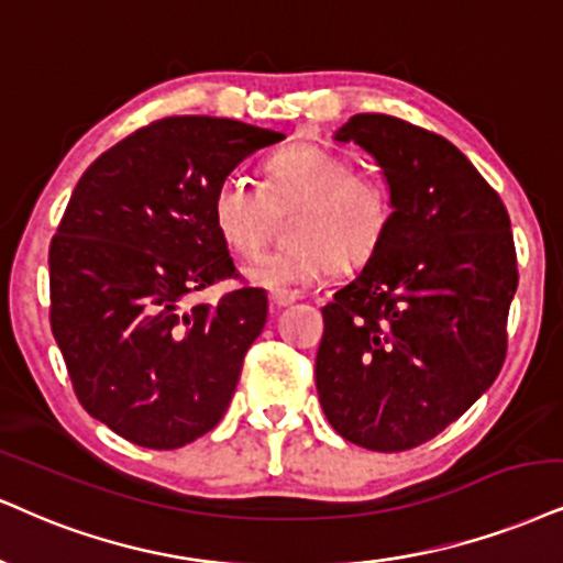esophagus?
<instances>
[{"label": "esophagus", "mask_w": 563, "mask_h": 563, "mask_svg": "<svg viewBox=\"0 0 563 563\" xmlns=\"http://www.w3.org/2000/svg\"><path fill=\"white\" fill-rule=\"evenodd\" d=\"M268 300H271V305H274V308H287V305L300 300V295H297V292H271Z\"/></svg>", "instance_id": "obj_1"}]
</instances>
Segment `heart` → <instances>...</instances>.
<instances>
[{
  "label": "heart",
  "instance_id": "1",
  "mask_svg": "<svg viewBox=\"0 0 563 563\" xmlns=\"http://www.w3.org/2000/svg\"><path fill=\"white\" fill-rule=\"evenodd\" d=\"M274 206L300 203L287 247L271 250L245 266L253 284L300 289L329 282L342 261L371 258L391 221V192L376 175L357 172L350 156L316 143H295L268 158L266 187L242 172L219 179L211 217L219 238L238 255H255L268 238Z\"/></svg>",
  "mask_w": 563,
  "mask_h": 563
}]
</instances>
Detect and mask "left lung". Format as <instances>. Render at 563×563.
Instances as JSON below:
<instances>
[{
  "label": "left lung",
  "instance_id": "left-lung-1",
  "mask_svg": "<svg viewBox=\"0 0 563 563\" xmlns=\"http://www.w3.org/2000/svg\"><path fill=\"white\" fill-rule=\"evenodd\" d=\"M376 158L391 221L323 313L318 399L342 439L407 451L488 391L506 357L517 253L498 192L446 137L388 114L336 130Z\"/></svg>",
  "mask_w": 563,
  "mask_h": 563
}]
</instances>
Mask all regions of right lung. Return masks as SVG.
<instances>
[{
  "mask_svg": "<svg viewBox=\"0 0 563 563\" xmlns=\"http://www.w3.org/2000/svg\"><path fill=\"white\" fill-rule=\"evenodd\" d=\"M279 141L238 120L166 117L75 185L48 247L52 334L86 412L130 443L179 449L224 418L268 297L240 287L192 308L187 297L238 279L213 190Z\"/></svg>",
  "mask_w": 563,
  "mask_h": 563,
  "instance_id": "right-lung-1",
  "label": "right lung"
}]
</instances>
